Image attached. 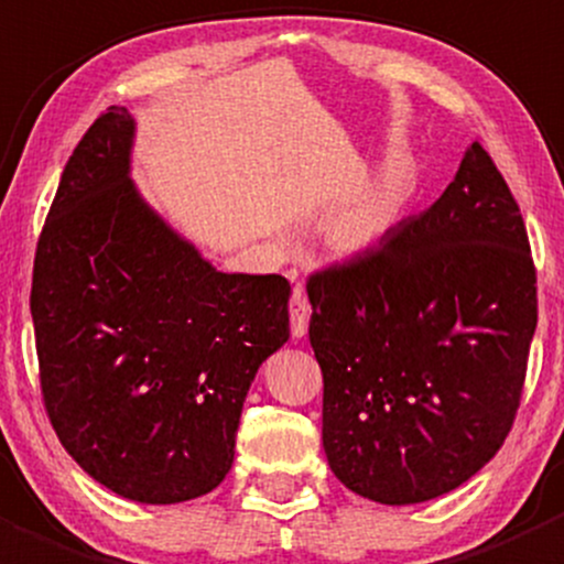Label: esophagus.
I'll list each match as a JSON object with an SVG mask.
<instances>
[{
    "label": "esophagus",
    "mask_w": 564,
    "mask_h": 564,
    "mask_svg": "<svg viewBox=\"0 0 564 564\" xmlns=\"http://www.w3.org/2000/svg\"><path fill=\"white\" fill-rule=\"evenodd\" d=\"M289 316H292V335L294 338H303V335L308 333V322H311V303L308 297H305L303 289H294L292 292Z\"/></svg>",
    "instance_id": "obj_1"
}]
</instances>
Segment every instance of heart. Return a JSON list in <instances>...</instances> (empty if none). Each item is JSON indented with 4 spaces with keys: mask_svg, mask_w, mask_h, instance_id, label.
I'll return each instance as SVG.
<instances>
[{
    "mask_svg": "<svg viewBox=\"0 0 564 564\" xmlns=\"http://www.w3.org/2000/svg\"><path fill=\"white\" fill-rule=\"evenodd\" d=\"M401 185L379 176L340 198L322 220V240L338 256L368 253L382 242L398 218Z\"/></svg>",
    "mask_w": 564,
    "mask_h": 564,
    "instance_id": "b5f03b06",
    "label": "heart"
}]
</instances>
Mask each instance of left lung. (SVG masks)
Instances as JSON below:
<instances>
[{"label":"left lung","mask_w":564,"mask_h":564,"mask_svg":"<svg viewBox=\"0 0 564 564\" xmlns=\"http://www.w3.org/2000/svg\"><path fill=\"white\" fill-rule=\"evenodd\" d=\"M322 442L382 505L453 491L502 447L538 327L524 218L480 144L425 213L308 278Z\"/></svg>","instance_id":"8db88e82"}]
</instances>
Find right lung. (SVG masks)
Here are the masks:
<instances>
[{
  "instance_id": "obj_1",
  "label": "right lung",
  "mask_w": 564,
  "mask_h": 564,
  "mask_svg": "<svg viewBox=\"0 0 564 564\" xmlns=\"http://www.w3.org/2000/svg\"><path fill=\"white\" fill-rule=\"evenodd\" d=\"M111 106L73 150L32 275L40 388L65 451L108 491L174 505L220 486L261 362L289 340L283 275L220 272L130 180Z\"/></svg>"
}]
</instances>
